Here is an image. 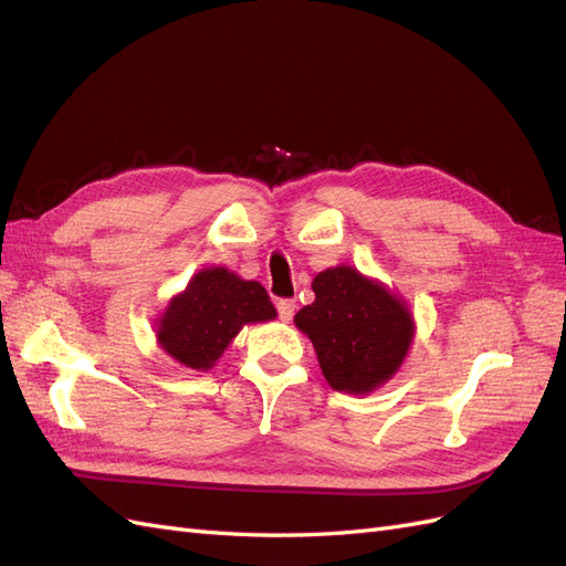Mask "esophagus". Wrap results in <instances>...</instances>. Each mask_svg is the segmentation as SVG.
Here are the masks:
<instances>
[{"mask_svg": "<svg viewBox=\"0 0 566 566\" xmlns=\"http://www.w3.org/2000/svg\"><path fill=\"white\" fill-rule=\"evenodd\" d=\"M276 310H279V316H281V321H290L295 316V310H297V304H295V300H279V304H276Z\"/></svg>", "mask_w": 566, "mask_h": 566, "instance_id": "obj_1", "label": "esophagus"}]
</instances>
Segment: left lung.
<instances>
[{"mask_svg":"<svg viewBox=\"0 0 566 566\" xmlns=\"http://www.w3.org/2000/svg\"><path fill=\"white\" fill-rule=\"evenodd\" d=\"M316 300L295 314L323 378L337 391L370 394L391 380L416 337V318L391 290L339 264L312 281Z\"/></svg>","mask_w":566,"mask_h":566,"instance_id":"obj_1","label":"left lung"}]
</instances>
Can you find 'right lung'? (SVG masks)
<instances>
[{"label":"right lung","instance_id":"1","mask_svg":"<svg viewBox=\"0 0 566 566\" xmlns=\"http://www.w3.org/2000/svg\"><path fill=\"white\" fill-rule=\"evenodd\" d=\"M262 283L227 266L200 269L156 321L160 349L184 368L210 370L248 323L276 318Z\"/></svg>","mask_w":566,"mask_h":566}]
</instances>
